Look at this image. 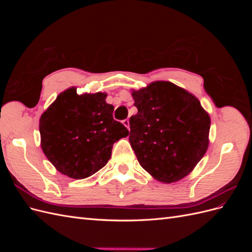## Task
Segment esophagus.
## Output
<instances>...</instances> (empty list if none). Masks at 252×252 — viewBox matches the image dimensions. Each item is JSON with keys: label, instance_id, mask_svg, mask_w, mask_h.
Segmentation results:
<instances>
[{"label": "esophagus", "instance_id": "34e87169", "mask_svg": "<svg viewBox=\"0 0 252 252\" xmlns=\"http://www.w3.org/2000/svg\"><path fill=\"white\" fill-rule=\"evenodd\" d=\"M123 124H124L128 129H129V120H128V119H126V120H124V121H123Z\"/></svg>", "mask_w": 252, "mask_h": 252}]
</instances>
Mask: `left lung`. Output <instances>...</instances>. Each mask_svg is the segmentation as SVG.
Returning a JSON list of instances; mask_svg holds the SVG:
<instances>
[{"mask_svg": "<svg viewBox=\"0 0 252 252\" xmlns=\"http://www.w3.org/2000/svg\"><path fill=\"white\" fill-rule=\"evenodd\" d=\"M129 142L143 168L163 183L191 172L208 148L210 118L200 101L170 82L133 91Z\"/></svg>", "mask_w": 252, "mask_h": 252, "instance_id": "obj_1", "label": "left lung"}]
</instances>
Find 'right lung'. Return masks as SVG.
I'll list each match as a JSON object with an SVG mask.
<instances>
[{
  "instance_id": "right-lung-1",
  "label": "right lung",
  "mask_w": 252,
  "mask_h": 252,
  "mask_svg": "<svg viewBox=\"0 0 252 252\" xmlns=\"http://www.w3.org/2000/svg\"><path fill=\"white\" fill-rule=\"evenodd\" d=\"M102 93L77 94L74 87L59 94L40 119L41 146L56 168L82 180L107 164L112 145L128 135L113 119V106Z\"/></svg>"
}]
</instances>
